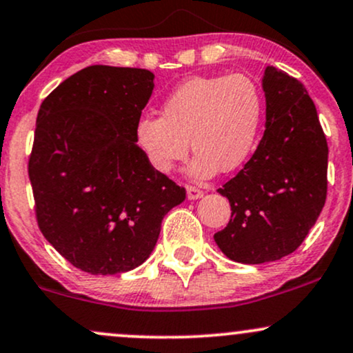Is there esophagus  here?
Segmentation results:
<instances>
[{"label":"esophagus","instance_id":"1","mask_svg":"<svg viewBox=\"0 0 353 353\" xmlns=\"http://www.w3.org/2000/svg\"><path fill=\"white\" fill-rule=\"evenodd\" d=\"M185 190H188V197H189L190 201L199 199V197H202V194H204L199 188H196V185H188V188H185Z\"/></svg>","mask_w":353,"mask_h":353}]
</instances>
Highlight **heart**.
<instances>
[{"label": "heart", "instance_id": "obj_1", "mask_svg": "<svg viewBox=\"0 0 353 353\" xmlns=\"http://www.w3.org/2000/svg\"><path fill=\"white\" fill-rule=\"evenodd\" d=\"M264 121V96L249 74L194 76L165 98L161 117H141L136 141L157 172L168 174L196 152L197 176L241 168Z\"/></svg>", "mask_w": 353, "mask_h": 353}]
</instances>
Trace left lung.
<instances>
[{"label": "left lung", "mask_w": 353, "mask_h": 353, "mask_svg": "<svg viewBox=\"0 0 353 353\" xmlns=\"http://www.w3.org/2000/svg\"><path fill=\"white\" fill-rule=\"evenodd\" d=\"M265 132L244 168L217 189L230 221L216 244L241 264H264L292 254L327 199L329 148L317 109L299 79L267 66Z\"/></svg>", "instance_id": "left-lung-1"}]
</instances>
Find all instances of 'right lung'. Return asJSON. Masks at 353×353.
Here are the masks:
<instances>
[{
	"instance_id": "right-lung-1",
	"label": "right lung",
	"mask_w": 353,
	"mask_h": 353,
	"mask_svg": "<svg viewBox=\"0 0 353 353\" xmlns=\"http://www.w3.org/2000/svg\"><path fill=\"white\" fill-rule=\"evenodd\" d=\"M154 74L88 66L43 101L28 161L39 230L84 272L112 275L141 265L161 222L185 189L149 164L136 125Z\"/></svg>"
}]
</instances>
